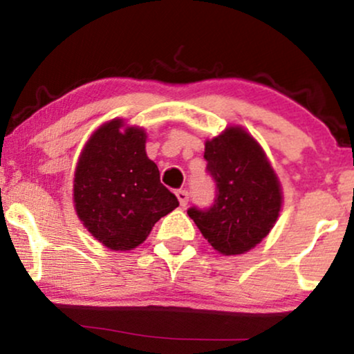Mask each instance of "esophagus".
Instances as JSON below:
<instances>
[{"label":"esophagus","mask_w":354,"mask_h":354,"mask_svg":"<svg viewBox=\"0 0 354 354\" xmlns=\"http://www.w3.org/2000/svg\"><path fill=\"white\" fill-rule=\"evenodd\" d=\"M176 196H178V201H180L181 206H186L189 201V193L186 189H178L176 191Z\"/></svg>","instance_id":"esophagus-1"}]
</instances>
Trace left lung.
<instances>
[{"instance_id": "obj_1", "label": "left lung", "mask_w": 354, "mask_h": 354, "mask_svg": "<svg viewBox=\"0 0 354 354\" xmlns=\"http://www.w3.org/2000/svg\"><path fill=\"white\" fill-rule=\"evenodd\" d=\"M206 171L216 183L209 208L188 209L221 254H241L266 238L281 209V188L266 154L239 126L206 141Z\"/></svg>"}]
</instances>
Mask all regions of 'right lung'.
Returning <instances> with one entry per match:
<instances>
[{
    "mask_svg": "<svg viewBox=\"0 0 354 354\" xmlns=\"http://www.w3.org/2000/svg\"><path fill=\"white\" fill-rule=\"evenodd\" d=\"M146 133L113 120L93 133L81 151L73 183L78 218L109 250H133L154 223L180 206L146 156Z\"/></svg>",
    "mask_w": 354,
    "mask_h": 354,
    "instance_id": "1",
    "label": "right lung"
}]
</instances>
